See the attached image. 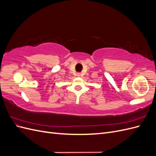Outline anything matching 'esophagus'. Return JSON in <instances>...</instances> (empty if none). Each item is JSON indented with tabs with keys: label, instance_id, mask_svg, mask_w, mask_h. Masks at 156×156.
I'll return each instance as SVG.
<instances>
[{
	"label": "esophagus",
	"instance_id": "34e87169",
	"mask_svg": "<svg viewBox=\"0 0 156 156\" xmlns=\"http://www.w3.org/2000/svg\"><path fill=\"white\" fill-rule=\"evenodd\" d=\"M77 77H80V76H81V73H78L77 74Z\"/></svg>",
	"mask_w": 156,
	"mask_h": 156
}]
</instances>
